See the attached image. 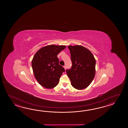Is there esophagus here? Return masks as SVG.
Here are the masks:
<instances>
[{
    "label": "esophagus",
    "instance_id": "esophagus-1",
    "mask_svg": "<svg viewBox=\"0 0 128 128\" xmlns=\"http://www.w3.org/2000/svg\"><path fill=\"white\" fill-rule=\"evenodd\" d=\"M64 69H65V70L66 69V65H64Z\"/></svg>",
    "mask_w": 128,
    "mask_h": 128
}]
</instances>
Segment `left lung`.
Masks as SVG:
<instances>
[{
	"label": "left lung",
	"mask_w": 128,
	"mask_h": 128,
	"mask_svg": "<svg viewBox=\"0 0 128 128\" xmlns=\"http://www.w3.org/2000/svg\"><path fill=\"white\" fill-rule=\"evenodd\" d=\"M70 51L71 68L66 70L71 84L74 88L82 90L92 82L95 75L96 60L89 50L80 45L68 46Z\"/></svg>",
	"instance_id": "8db88e82"
}]
</instances>
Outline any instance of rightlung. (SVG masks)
Wrapping results in <instances>:
<instances>
[{
    "label": "right lung",
    "mask_w": 128,
    "mask_h": 128,
    "mask_svg": "<svg viewBox=\"0 0 128 128\" xmlns=\"http://www.w3.org/2000/svg\"><path fill=\"white\" fill-rule=\"evenodd\" d=\"M65 46L50 45L39 49L34 56L32 66L36 79L48 89L55 87L65 70L59 64L57 55Z\"/></svg>",
    "instance_id": "right-lung-1"
}]
</instances>
